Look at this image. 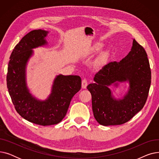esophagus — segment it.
<instances>
[{"label": "esophagus", "mask_w": 159, "mask_h": 159, "mask_svg": "<svg viewBox=\"0 0 159 159\" xmlns=\"http://www.w3.org/2000/svg\"><path fill=\"white\" fill-rule=\"evenodd\" d=\"M88 86V81L86 79H84L82 81V88L83 89H86Z\"/></svg>", "instance_id": "esophagus-1"}]
</instances>
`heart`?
<instances>
[{
    "mask_svg": "<svg viewBox=\"0 0 159 159\" xmlns=\"http://www.w3.org/2000/svg\"><path fill=\"white\" fill-rule=\"evenodd\" d=\"M101 48H102V45L101 44H97L93 48V51H98V50H99V49H101ZM107 53H106V52H104V53H103L102 55H101V57H100V58H99V61H98V63L99 64H102V63H104L106 61V59H107Z\"/></svg>",
    "mask_w": 159,
    "mask_h": 159,
    "instance_id": "obj_1",
    "label": "heart"
}]
</instances>
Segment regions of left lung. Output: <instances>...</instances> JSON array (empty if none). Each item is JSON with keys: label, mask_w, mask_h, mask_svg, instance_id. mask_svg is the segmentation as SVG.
Segmentation results:
<instances>
[{"label": "left lung", "mask_w": 159, "mask_h": 159, "mask_svg": "<svg viewBox=\"0 0 159 159\" xmlns=\"http://www.w3.org/2000/svg\"><path fill=\"white\" fill-rule=\"evenodd\" d=\"M144 48L133 39L131 51L120 62H110L95 75L94 83L87 86L92 97L96 120L102 126L120 125L143 109L151 85V70ZM128 82L129 87L121 98L109 88Z\"/></svg>", "instance_id": "1"}]
</instances>
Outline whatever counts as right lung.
<instances>
[{
  "label": "right lung",
  "instance_id": "right-lung-1",
  "mask_svg": "<svg viewBox=\"0 0 159 159\" xmlns=\"http://www.w3.org/2000/svg\"><path fill=\"white\" fill-rule=\"evenodd\" d=\"M49 31L33 30L25 35L14 48L8 64L7 87L13 104L22 118L41 126L61 122L68 110L73 97L81 88L78 75L60 74L55 78L51 93L46 100H40L30 91L26 82V67L33 55V49L48 45Z\"/></svg>",
  "mask_w": 159,
  "mask_h": 159
}]
</instances>
